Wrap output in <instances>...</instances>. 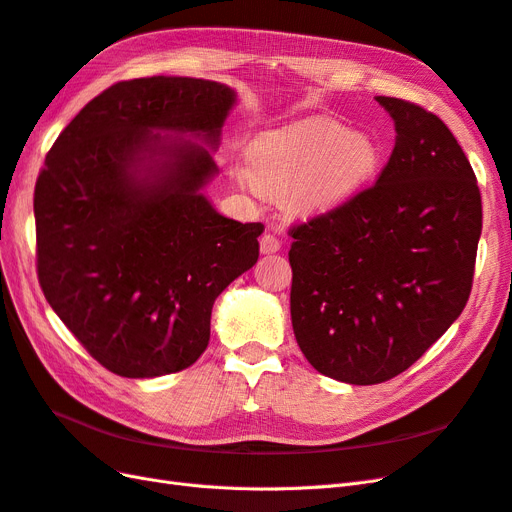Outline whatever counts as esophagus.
Wrapping results in <instances>:
<instances>
[{
    "mask_svg": "<svg viewBox=\"0 0 512 512\" xmlns=\"http://www.w3.org/2000/svg\"><path fill=\"white\" fill-rule=\"evenodd\" d=\"M280 247H282V241L275 235H271V232H265V235L260 237V252L262 254H275V252H280Z\"/></svg>",
    "mask_w": 512,
    "mask_h": 512,
    "instance_id": "34e87169",
    "label": "esophagus"
}]
</instances>
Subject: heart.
Returning <instances> with one entry per match:
<instances>
[{
  "label": "heart",
  "mask_w": 512,
  "mask_h": 512,
  "mask_svg": "<svg viewBox=\"0 0 512 512\" xmlns=\"http://www.w3.org/2000/svg\"><path fill=\"white\" fill-rule=\"evenodd\" d=\"M245 160L247 173H237L241 188L284 198L292 213L312 218L359 192L380 156L369 136L337 121L312 119L256 138Z\"/></svg>",
  "instance_id": "b5f03b06"
}]
</instances>
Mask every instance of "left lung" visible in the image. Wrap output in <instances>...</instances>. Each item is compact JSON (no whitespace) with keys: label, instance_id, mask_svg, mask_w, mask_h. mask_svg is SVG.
Wrapping results in <instances>:
<instances>
[{"label":"left lung","instance_id":"8db88e82","mask_svg":"<svg viewBox=\"0 0 512 512\" xmlns=\"http://www.w3.org/2000/svg\"><path fill=\"white\" fill-rule=\"evenodd\" d=\"M395 147L378 181L290 228V316L320 374L378 384L406 371L468 303L483 205L474 170L444 121L376 96Z\"/></svg>","mask_w":512,"mask_h":512}]
</instances>
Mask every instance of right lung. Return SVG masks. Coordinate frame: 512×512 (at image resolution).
<instances>
[{
	"instance_id": "right-lung-1",
	"label": "right lung",
	"mask_w": 512,
	"mask_h": 512,
	"mask_svg": "<svg viewBox=\"0 0 512 512\" xmlns=\"http://www.w3.org/2000/svg\"><path fill=\"white\" fill-rule=\"evenodd\" d=\"M235 104V89L215 81H121L46 153L34 192L38 280L117 376L190 367L209 344L215 299L256 265L265 226L224 218L203 194Z\"/></svg>"
}]
</instances>
